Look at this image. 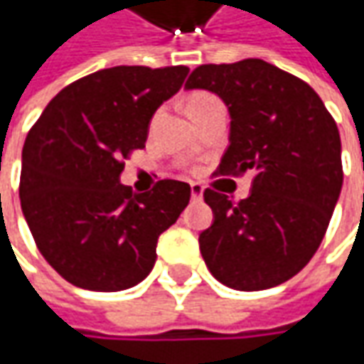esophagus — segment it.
I'll return each mask as SVG.
<instances>
[{"mask_svg":"<svg viewBox=\"0 0 364 364\" xmlns=\"http://www.w3.org/2000/svg\"><path fill=\"white\" fill-rule=\"evenodd\" d=\"M190 192H192V198H194V200H200V198H203L204 186L200 182H192V184H190Z\"/></svg>","mask_w":364,"mask_h":364,"instance_id":"1","label":"esophagus"}]
</instances>
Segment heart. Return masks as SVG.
Wrapping results in <instances>:
<instances>
[{
  "mask_svg": "<svg viewBox=\"0 0 364 364\" xmlns=\"http://www.w3.org/2000/svg\"><path fill=\"white\" fill-rule=\"evenodd\" d=\"M213 99H215V97H213V95H208V92H194V95L188 99V105H186V109H188V113H190L192 109L204 105V103H208V101H213Z\"/></svg>",
  "mask_w": 364,
  "mask_h": 364,
  "instance_id": "b5f03b06",
  "label": "heart"
}]
</instances>
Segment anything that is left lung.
<instances>
[{"instance_id": "8db88e82", "label": "left lung", "mask_w": 364, "mask_h": 364, "mask_svg": "<svg viewBox=\"0 0 364 364\" xmlns=\"http://www.w3.org/2000/svg\"><path fill=\"white\" fill-rule=\"evenodd\" d=\"M186 89L217 92L229 107L231 146L217 176H253L241 203L204 190L215 213L198 237L204 263L232 289L279 286L314 257L341 196L336 121L308 82L261 58L200 64Z\"/></svg>"}]
</instances>
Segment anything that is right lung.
Listing matches in <instances>:
<instances>
[{
  "label": "right lung",
  "instance_id": "right-lung-1",
  "mask_svg": "<svg viewBox=\"0 0 364 364\" xmlns=\"http://www.w3.org/2000/svg\"><path fill=\"white\" fill-rule=\"evenodd\" d=\"M188 66H113L64 87L21 151L20 203L36 247L73 286L119 291L146 279L160 235L190 186L160 180L133 194L125 160L144 149L156 109L180 91Z\"/></svg>",
  "mask_w": 364,
  "mask_h": 364
}]
</instances>
